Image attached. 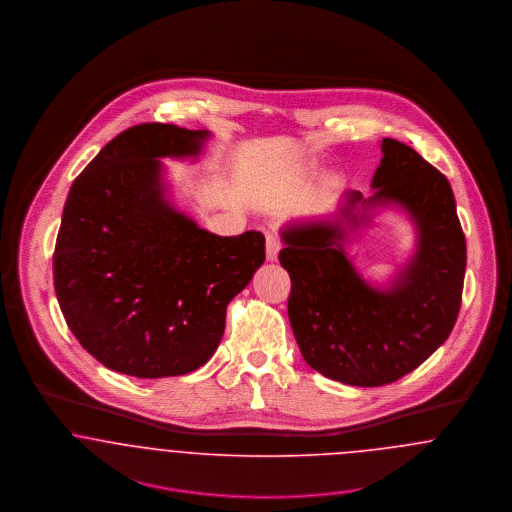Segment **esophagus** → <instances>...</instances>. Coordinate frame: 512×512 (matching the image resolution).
I'll return each mask as SVG.
<instances>
[{
  "label": "esophagus",
  "mask_w": 512,
  "mask_h": 512,
  "mask_svg": "<svg viewBox=\"0 0 512 512\" xmlns=\"http://www.w3.org/2000/svg\"><path fill=\"white\" fill-rule=\"evenodd\" d=\"M279 250H281L279 239H277L275 235L268 233V235H266V258H268V262H275V260H277Z\"/></svg>",
  "instance_id": "esophagus-1"
}]
</instances>
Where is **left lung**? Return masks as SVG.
I'll use <instances>...</instances> for the list:
<instances>
[{"mask_svg": "<svg viewBox=\"0 0 512 512\" xmlns=\"http://www.w3.org/2000/svg\"><path fill=\"white\" fill-rule=\"evenodd\" d=\"M374 194L345 196L335 219L281 229L289 271V322L298 349L322 376L379 387L416 370L451 335L466 271V239L451 185L416 150L381 140ZM379 205H399L417 227V252L389 287L376 290L351 266L343 242Z\"/></svg>", "mask_w": 512, "mask_h": 512, "instance_id": "1", "label": "left lung"}]
</instances>
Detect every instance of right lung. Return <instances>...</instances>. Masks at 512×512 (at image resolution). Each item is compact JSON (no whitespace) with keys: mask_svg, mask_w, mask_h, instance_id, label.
Returning a JSON list of instances; mask_svg holds the SVG:
<instances>
[{"mask_svg":"<svg viewBox=\"0 0 512 512\" xmlns=\"http://www.w3.org/2000/svg\"><path fill=\"white\" fill-rule=\"evenodd\" d=\"M208 131L142 123L69 190L54 252L65 322L106 368L185 376L216 352L227 304L266 260L260 231L219 237L167 200L160 158H198Z\"/></svg>","mask_w":512,"mask_h":512,"instance_id":"obj_1","label":"right lung"}]
</instances>
